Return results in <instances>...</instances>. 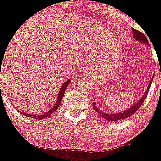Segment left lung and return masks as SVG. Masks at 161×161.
<instances>
[{
  "instance_id": "8db88e82",
  "label": "left lung",
  "mask_w": 161,
  "mask_h": 161,
  "mask_svg": "<svg viewBox=\"0 0 161 161\" xmlns=\"http://www.w3.org/2000/svg\"><path fill=\"white\" fill-rule=\"evenodd\" d=\"M132 32H133V38H134L135 40L140 42L142 43H144V44L148 46L149 45L148 41H147V37H145V35H144V34H142V33H140V31L135 30V29H132ZM154 75L155 74H153V78L151 79V81H150V82H149L148 86H147V90L145 91V92H144V94L143 95V96H142L141 98L137 101L136 103H135L134 105L131 106V108H127V109L124 110V111H120V112H109V111L106 112V111H102V110H100V108H98V106H97V103H93V104H92V105H93V109L95 110L96 112H98L101 116L103 117L106 120L110 121V122L118 121V120H122L126 118H128V117L131 116V115H133V114H134V113L136 112V111L140 107H141L142 103L144 102L145 98L147 97V93H148L149 89H150V86H151L152 82H153V78H154Z\"/></svg>"
}]
</instances>
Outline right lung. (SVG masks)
<instances>
[{
	"mask_svg": "<svg viewBox=\"0 0 161 161\" xmlns=\"http://www.w3.org/2000/svg\"><path fill=\"white\" fill-rule=\"evenodd\" d=\"M70 82V79H68V80H66V82L63 83V85L62 86H61L60 90H59V92H58V97H57V99H56V102L55 103L53 104V107H52L51 108H50L49 111H47L45 113H42V114H40V115H35V114H31V113H28V114H26V113L23 112V111H20L21 113H22V114H24L25 115H27L28 117H31V118L33 119H44L47 118V117L50 116L51 114H53L54 111H56V110L58 108L59 105H60L61 103V101L63 100V95H64V93H65V90L66 89V87L68 86V85H69V83Z\"/></svg>",
	"mask_w": 161,
	"mask_h": 161,
	"instance_id": "right-lung-1",
	"label": "right lung"
}]
</instances>
